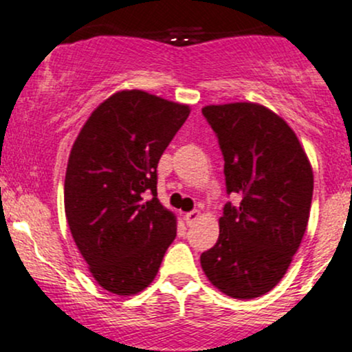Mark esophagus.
Wrapping results in <instances>:
<instances>
[{"instance_id": "obj_1", "label": "esophagus", "mask_w": 352, "mask_h": 352, "mask_svg": "<svg viewBox=\"0 0 352 352\" xmlns=\"http://www.w3.org/2000/svg\"><path fill=\"white\" fill-rule=\"evenodd\" d=\"M201 218V211H197V209H195V211H191V212H186V214H184V221H186V224L188 226H191L192 223H196L197 219Z\"/></svg>"}]
</instances>
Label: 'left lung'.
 <instances>
[{
    "instance_id": "obj_1",
    "label": "left lung",
    "mask_w": 352,
    "mask_h": 352,
    "mask_svg": "<svg viewBox=\"0 0 352 352\" xmlns=\"http://www.w3.org/2000/svg\"><path fill=\"white\" fill-rule=\"evenodd\" d=\"M224 156L228 203L219 238L201 254V267L221 293L254 299L286 274L301 244L313 199V168L296 133L258 102L203 108Z\"/></svg>"
}]
</instances>
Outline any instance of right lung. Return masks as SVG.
<instances>
[{
	"label": "right lung",
	"mask_w": 352,
	"mask_h": 352,
	"mask_svg": "<svg viewBox=\"0 0 352 352\" xmlns=\"http://www.w3.org/2000/svg\"><path fill=\"white\" fill-rule=\"evenodd\" d=\"M189 113L146 91H118L91 113L71 148L66 219L94 281L109 293L146 289L176 238L175 212L157 199L156 168Z\"/></svg>",
	"instance_id": "1"
}]
</instances>
